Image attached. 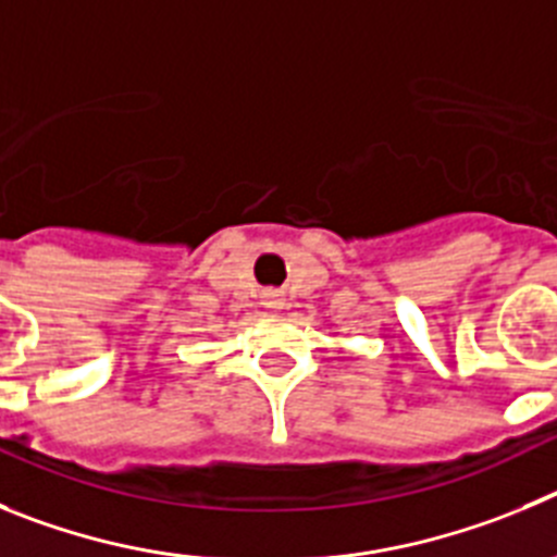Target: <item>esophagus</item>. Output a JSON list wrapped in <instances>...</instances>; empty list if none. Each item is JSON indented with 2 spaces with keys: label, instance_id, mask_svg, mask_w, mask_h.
Masks as SVG:
<instances>
[{
  "label": "esophagus",
  "instance_id": "obj_1",
  "mask_svg": "<svg viewBox=\"0 0 557 557\" xmlns=\"http://www.w3.org/2000/svg\"><path fill=\"white\" fill-rule=\"evenodd\" d=\"M263 308L267 310H280L283 308V294H280V290H274V288H269V290H263Z\"/></svg>",
  "mask_w": 557,
  "mask_h": 557
}]
</instances>
